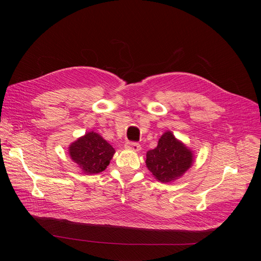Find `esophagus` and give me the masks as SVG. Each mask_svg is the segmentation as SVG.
<instances>
[{
	"instance_id": "34e87169",
	"label": "esophagus",
	"mask_w": 261,
	"mask_h": 261,
	"mask_svg": "<svg viewBox=\"0 0 261 261\" xmlns=\"http://www.w3.org/2000/svg\"><path fill=\"white\" fill-rule=\"evenodd\" d=\"M125 147L127 148V150H131V151H134V152H138L141 150V146L139 143L137 142H131V141H127L125 143Z\"/></svg>"
}]
</instances>
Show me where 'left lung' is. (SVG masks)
I'll use <instances>...</instances> for the list:
<instances>
[{
    "label": "left lung",
    "instance_id": "left-lung-1",
    "mask_svg": "<svg viewBox=\"0 0 261 261\" xmlns=\"http://www.w3.org/2000/svg\"><path fill=\"white\" fill-rule=\"evenodd\" d=\"M193 153L171 131H166L154 150L146 152L145 164L156 179L170 182L180 177L193 164Z\"/></svg>",
    "mask_w": 261,
    "mask_h": 261
}]
</instances>
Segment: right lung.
<instances>
[{
    "label": "right lung",
    "instance_id": "right-lung-1",
    "mask_svg": "<svg viewBox=\"0 0 261 261\" xmlns=\"http://www.w3.org/2000/svg\"><path fill=\"white\" fill-rule=\"evenodd\" d=\"M116 153L101 135L96 132H88L69 146V155L87 174L99 173L108 166Z\"/></svg>",
    "mask_w": 261,
    "mask_h": 261
}]
</instances>
